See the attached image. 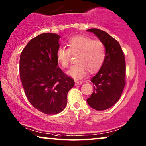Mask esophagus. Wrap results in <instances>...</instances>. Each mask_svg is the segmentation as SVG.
<instances>
[{"mask_svg": "<svg viewBox=\"0 0 146 146\" xmlns=\"http://www.w3.org/2000/svg\"><path fill=\"white\" fill-rule=\"evenodd\" d=\"M82 83H83L82 81H75V85H81Z\"/></svg>", "mask_w": 146, "mask_h": 146, "instance_id": "34e87169", "label": "esophagus"}]
</instances>
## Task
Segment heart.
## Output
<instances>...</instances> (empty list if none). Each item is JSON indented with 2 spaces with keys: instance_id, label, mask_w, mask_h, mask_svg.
Masks as SVG:
<instances>
[{
  "instance_id": "b5f03b06",
  "label": "heart",
  "mask_w": 146,
  "mask_h": 146,
  "mask_svg": "<svg viewBox=\"0 0 146 146\" xmlns=\"http://www.w3.org/2000/svg\"><path fill=\"white\" fill-rule=\"evenodd\" d=\"M68 49L60 47L57 50V59L62 67L67 68L69 65L70 54L75 55L76 63L67 72V74L75 79H80L87 75L98 72L102 67L106 56L104 44L100 40L85 35L73 36L67 42Z\"/></svg>"
}]
</instances>
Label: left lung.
I'll return each mask as SVG.
<instances>
[{"label":"left lung","instance_id":"obj_1","mask_svg":"<svg viewBox=\"0 0 146 146\" xmlns=\"http://www.w3.org/2000/svg\"><path fill=\"white\" fill-rule=\"evenodd\" d=\"M87 31L96 35L106 49L102 67L91 78L93 91L87 102L94 110H106L119 101L126 84L125 55L119 42L106 32L98 29Z\"/></svg>","mask_w":146,"mask_h":146}]
</instances>
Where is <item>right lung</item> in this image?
<instances>
[{
	"instance_id": "obj_1",
	"label": "right lung",
	"mask_w": 146,
	"mask_h": 146,
	"mask_svg": "<svg viewBox=\"0 0 146 146\" xmlns=\"http://www.w3.org/2000/svg\"><path fill=\"white\" fill-rule=\"evenodd\" d=\"M60 36L42 33L32 38L21 53L19 71L25 95L35 108L45 114H57L67 105L73 78L58 66Z\"/></svg>"
}]
</instances>
